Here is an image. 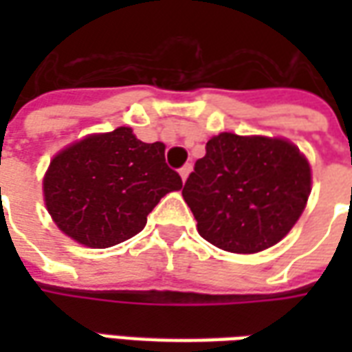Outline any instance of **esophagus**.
I'll return each instance as SVG.
<instances>
[{
    "label": "esophagus",
    "instance_id": "34e87169",
    "mask_svg": "<svg viewBox=\"0 0 352 352\" xmlns=\"http://www.w3.org/2000/svg\"><path fill=\"white\" fill-rule=\"evenodd\" d=\"M190 171H192V164H184L183 168L179 169V173H181V179H183V181H186V179H188V175H190Z\"/></svg>",
    "mask_w": 352,
    "mask_h": 352
}]
</instances>
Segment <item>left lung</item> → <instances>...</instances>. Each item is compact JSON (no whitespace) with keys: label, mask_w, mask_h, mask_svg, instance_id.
Instances as JSON below:
<instances>
[{"label":"left lung","mask_w":352,"mask_h":352,"mask_svg":"<svg viewBox=\"0 0 352 352\" xmlns=\"http://www.w3.org/2000/svg\"><path fill=\"white\" fill-rule=\"evenodd\" d=\"M311 168L285 139L219 133L183 188L199 236L222 251L252 254L279 243L305 209Z\"/></svg>","instance_id":"left-lung-1"}]
</instances>
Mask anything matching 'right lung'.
<instances>
[{
  "label": "right lung",
  "mask_w": 352,
  "mask_h": 352,
  "mask_svg": "<svg viewBox=\"0 0 352 352\" xmlns=\"http://www.w3.org/2000/svg\"><path fill=\"white\" fill-rule=\"evenodd\" d=\"M164 153V143H143L124 126L69 145L52 158L43 179L52 221L94 249L133 237L166 194L183 188Z\"/></svg>",
  "instance_id": "add662e5"
}]
</instances>
